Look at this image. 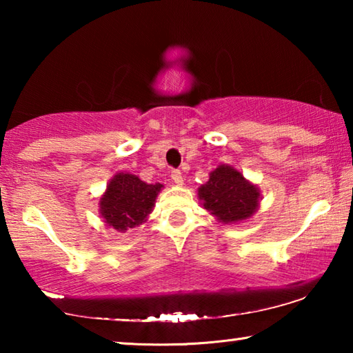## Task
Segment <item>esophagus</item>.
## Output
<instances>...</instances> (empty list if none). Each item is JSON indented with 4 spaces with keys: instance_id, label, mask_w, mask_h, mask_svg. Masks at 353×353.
Returning a JSON list of instances; mask_svg holds the SVG:
<instances>
[{
    "instance_id": "esophagus-1",
    "label": "esophagus",
    "mask_w": 353,
    "mask_h": 353,
    "mask_svg": "<svg viewBox=\"0 0 353 353\" xmlns=\"http://www.w3.org/2000/svg\"><path fill=\"white\" fill-rule=\"evenodd\" d=\"M171 179H172V182H174L176 185H182V183H183L182 172L179 171V170H172V171H171Z\"/></svg>"
}]
</instances>
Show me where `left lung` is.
<instances>
[{
	"mask_svg": "<svg viewBox=\"0 0 353 353\" xmlns=\"http://www.w3.org/2000/svg\"><path fill=\"white\" fill-rule=\"evenodd\" d=\"M199 199L205 210L227 224L249 218L259 207L260 191L241 172L221 165L199 188Z\"/></svg>",
	"mask_w": 353,
	"mask_h": 353,
	"instance_id": "8db88e82",
	"label": "left lung"
}]
</instances>
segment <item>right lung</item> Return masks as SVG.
<instances>
[{"mask_svg":"<svg viewBox=\"0 0 353 353\" xmlns=\"http://www.w3.org/2000/svg\"><path fill=\"white\" fill-rule=\"evenodd\" d=\"M162 183L149 185L134 174L119 172L107 185L101 198V214L105 223L117 230L134 229L152 212Z\"/></svg>","mask_w":353,"mask_h":353,"instance_id":"right-lung-1","label":"right lung"}]
</instances>
